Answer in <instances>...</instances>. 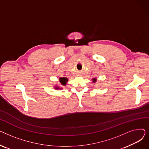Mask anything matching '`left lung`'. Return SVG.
Returning <instances> with one entry per match:
<instances>
[{"instance_id":"obj_1","label":"left lung","mask_w":149,"mask_h":149,"mask_svg":"<svg viewBox=\"0 0 149 149\" xmlns=\"http://www.w3.org/2000/svg\"><path fill=\"white\" fill-rule=\"evenodd\" d=\"M95 81H96V79H93V82H95Z\"/></svg>"}]
</instances>
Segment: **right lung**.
Here are the masks:
<instances>
[{
    "instance_id": "obj_1",
    "label": "right lung",
    "mask_w": 149,
    "mask_h": 149,
    "mask_svg": "<svg viewBox=\"0 0 149 149\" xmlns=\"http://www.w3.org/2000/svg\"><path fill=\"white\" fill-rule=\"evenodd\" d=\"M60 83L63 84V85H65L66 84V82L68 81V79H66V78L65 77H63V78H60Z\"/></svg>"
}]
</instances>
